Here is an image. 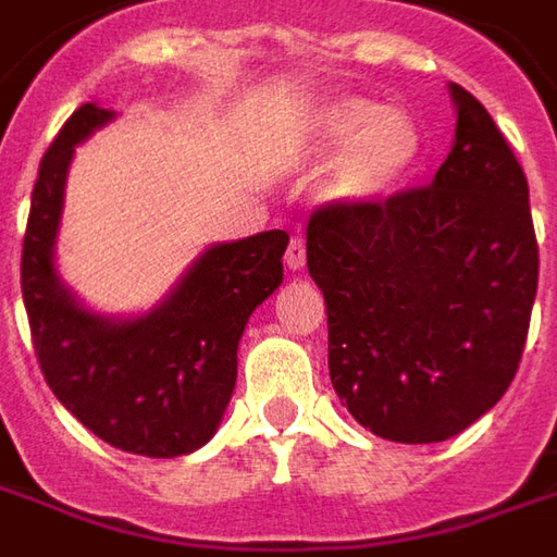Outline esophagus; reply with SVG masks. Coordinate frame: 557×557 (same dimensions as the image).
I'll return each mask as SVG.
<instances>
[{"label":"esophagus","mask_w":557,"mask_h":557,"mask_svg":"<svg viewBox=\"0 0 557 557\" xmlns=\"http://www.w3.org/2000/svg\"><path fill=\"white\" fill-rule=\"evenodd\" d=\"M307 262V247L301 238H292L289 240V250H286V268H289L292 274L295 271H301Z\"/></svg>","instance_id":"esophagus-1"}]
</instances>
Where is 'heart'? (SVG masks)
Returning a JSON list of instances; mask_svg holds the SVG:
<instances>
[{
    "label": "heart",
    "instance_id": "heart-1",
    "mask_svg": "<svg viewBox=\"0 0 557 557\" xmlns=\"http://www.w3.org/2000/svg\"><path fill=\"white\" fill-rule=\"evenodd\" d=\"M301 144L310 157L338 150L322 177V196L341 208H371L392 198L425 153L413 116L361 96H334L317 104L301 126Z\"/></svg>",
    "mask_w": 557,
    "mask_h": 557
}]
</instances>
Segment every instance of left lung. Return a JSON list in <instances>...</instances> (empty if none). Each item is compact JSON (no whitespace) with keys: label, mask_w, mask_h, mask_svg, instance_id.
I'll use <instances>...</instances> for the list:
<instances>
[{"label":"left lung","mask_w":557,"mask_h":557,"mask_svg":"<svg viewBox=\"0 0 557 557\" xmlns=\"http://www.w3.org/2000/svg\"><path fill=\"white\" fill-rule=\"evenodd\" d=\"M453 150L434 181L307 223L325 295L329 373L371 434L441 443L495 407L522 359L536 295L528 181L495 120L449 84Z\"/></svg>","instance_id":"1"}]
</instances>
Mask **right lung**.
I'll return each mask as SVG.
<instances>
[{
  "mask_svg": "<svg viewBox=\"0 0 557 557\" xmlns=\"http://www.w3.org/2000/svg\"><path fill=\"white\" fill-rule=\"evenodd\" d=\"M114 116L81 104L41 159L23 238V305L45 380L81 425L123 453L177 458L223 422L240 334L283 283L289 235L271 228L211 244L144 313L108 317L84 305L57 271L65 181L77 144Z\"/></svg>",
  "mask_w": 557,
  "mask_h": 557,
  "instance_id": "obj_1",
  "label": "right lung"
}]
</instances>
